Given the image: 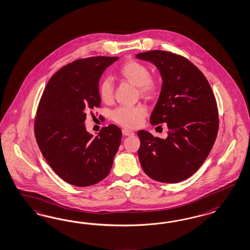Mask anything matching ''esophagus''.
Segmentation results:
<instances>
[{"mask_svg": "<svg viewBox=\"0 0 250 250\" xmlns=\"http://www.w3.org/2000/svg\"><path fill=\"white\" fill-rule=\"evenodd\" d=\"M122 134L124 136H131L133 135L134 133L132 132V131H130V130H128V129H126V128H123L122 129Z\"/></svg>", "mask_w": 250, "mask_h": 250, "instance_id": "obj_1", "label": "esophagus"}]
</instances>
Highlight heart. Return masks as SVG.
Here are the masks:
<instances>
[{
	"label": "heart",
	"mask_w": 250,
	"mask_h": 250,
	"mask_svg": "<svg viewBox=\"0 0 250 250\" xmlns=\"http://www.w3.org/2000/svg\"><path fill=\"white\" fill-rule=\"evenodd\" d=\"M120 75L122 79L131 85L138 87L141 96L147 99H152L159 90V82L150 75V69L147 65L135 60H128L120 68ZM99 94L102 101L111 102L114 97V86L111 79L104 78L99 84ZM147 114V108L143 105L135 107H120L111 113V118L116 123L126 128H136L143 122Z\"/></svg>",
	"instance_id": "b5f03b06"
}]
</instances>
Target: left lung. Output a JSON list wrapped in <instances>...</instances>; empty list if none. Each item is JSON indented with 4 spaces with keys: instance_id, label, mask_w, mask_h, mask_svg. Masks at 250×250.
Instances as JSON below:
<instances>
[{
    "instance_id": "1",
    "label": "left lung",
    "mask_w": 250,
    "mask_h": 250,
    "mask_svg": "<svg viewBox=\"0 0 250 250\" xmlns=\"http://www.w3.org/2000/svg\"><path fill=\"white\" fill-rule=\"evenodd\" d=\"M136 57L152 63L161 74L162 89L150 122L166 123L169 128L165 139L138 131L140 163L155 181L182 182L204 164L216 139L219 121L214 93L203 73L184 57L153 50Z\"/></svg>"
}]
</instances>
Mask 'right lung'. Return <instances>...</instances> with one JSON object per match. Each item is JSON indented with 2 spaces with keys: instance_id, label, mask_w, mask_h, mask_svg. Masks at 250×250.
<instances>
[{
  "instance_id": "obj_1",
  "label": "right lung",
  "mask_w": 250,
  "mask_h": 250,
  "mask_svg": "<svg viewBox=\"0 0 250 250\" xmlns=\"http://www.w3.org/2000/svg\"><path fill=\"white\" fill-rule=\"evenodd\" d=\"M119 57L79 59L48 81L39 102L35 134L43 157L64 182L84 187L106 178L122 142L114 124L96 137L85 126L88 110L100 107L99 81Z\"/></svg>"
}]
</instances>
